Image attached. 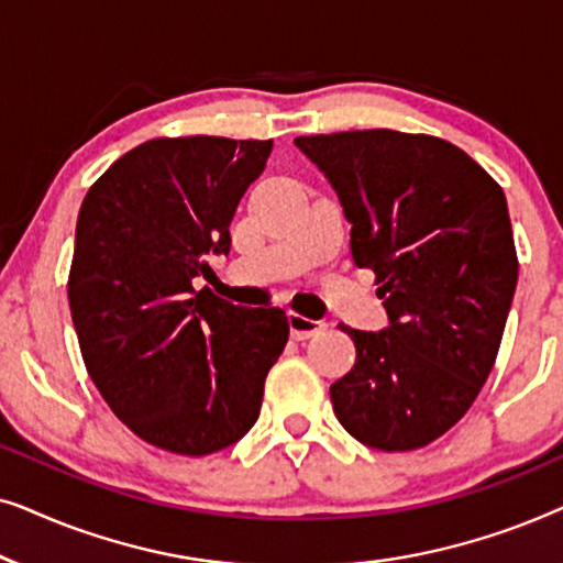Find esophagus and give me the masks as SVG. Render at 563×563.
I'll return each instance as SVG.
<instances>
[{
    "label": "esophagus",
    "mask_w": 563,
    "mask_h": 563,
    "mask_svg": "<svg viewBox=\"0 0 563 563\" xmlns=\"http://www.w3.org/2000/svg\"><path fill=\"white\" fill-rule=\"evenodd\" d=\"M325 328L328 325L322 320H310V318H305V314L289 312V330H291V338H295V341H307V338L322 333Z\"/></svg>",
    "instance_id": "34e87169"
}]
</instances>
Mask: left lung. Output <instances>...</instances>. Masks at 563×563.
Returning a JSON list of instances; mask_svg holds the SVG:
<instances>
[{"label": "left lung", "instance_id": "left-lung-1", "mask_svg": "<svg viewBox=\"0 0 563 563\" xmlns=\"http://www.w3.org/2000/svg\"><path fill=\"white\" fill-rule=\"evenodd\" d=\"M351 222L389 325H341L356 364L330 387L368 449L412 451L464 418L495 366L518 256L499 184L449 141L397 130L295 137Z\"/></svg>", "mask_w": 563, "mask_h": 563}]
</instances>
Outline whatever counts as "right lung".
<instances>
[{
	"label": "right lung",
	"instance_id": "right-lung-1",
	"mask_svg": "<svg viewBox=\"0 0 563 563\" xmlns=\"http://www.w3.org/2000/svg\"><path fill=\"white\" fill-rule=\"evenodd\" d=\"M272 141L156 137L114 161L76 220L68 305L99 395L145 443L207 456L258 420L289 338L279 307L197 289Z\"/></svg>",
	"mask_w": 563,
	"mask_h": 563
}]
</instances>
